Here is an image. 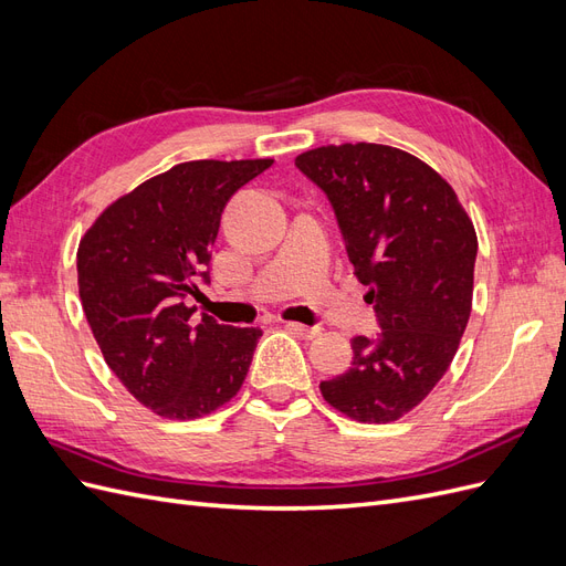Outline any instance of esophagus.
<instances>
[{
  "instance_id": "1",
  "label": "esophagus",
  "mask_w": 566,
  "mask_h": 566,
  "mask_svg": "<svg viewBox=\"0 0 566 566\" xmlns=\"http://www.w3.org/2000/svg\"><path fill=\"white\" fill-rule=\"evenodd\" d=\"M285 328L290 331V333H295L297 337H302V339H312V337H316L321 331L318 328H310V325H304V323H295V321H287L285 323Z\"/></svg>"
}]
</instances>
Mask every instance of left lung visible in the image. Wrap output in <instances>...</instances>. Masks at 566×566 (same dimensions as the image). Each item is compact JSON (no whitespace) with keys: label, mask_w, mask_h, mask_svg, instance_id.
<instances>
[{"label":"left lung","mask_w":566,"mask_h":566,"mask_svg":"<svg viewBox=\"0 0 566 566\" xmlns=\"http://www.w3.org/2000/svg\"><path fill=\"white\" fill-rule=\"evenodd\" d=\"M295 165L328 193L382 328L352 339V368L321 394L356 422H394L437 387L468 328L474 224L451 184L401 148L321 146Z\"/></svg>","instance_id":"1"}]
</instances>
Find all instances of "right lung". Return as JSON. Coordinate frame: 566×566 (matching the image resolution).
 Returning <instances> with one entry per match:
<instances>
[{
  "instance_id": "1",
  "label": "right lung",
  "mask_w": 566,
  "mask_h": 566,
  "mask_svg": "<svg viewBox=\"0 0 566 566\" xmlns=\"http://www.w3.org/2000/svg\"><path fill=\"white\" fill-rule=\"evenodd\" d=\"M273 165L191 160L119 196L84 231L77 287L108 368L132 397L169 420L214 413L241 391L260 328L193 318L196 279L229 198Z\"/></svg>"
}]
</instances>
